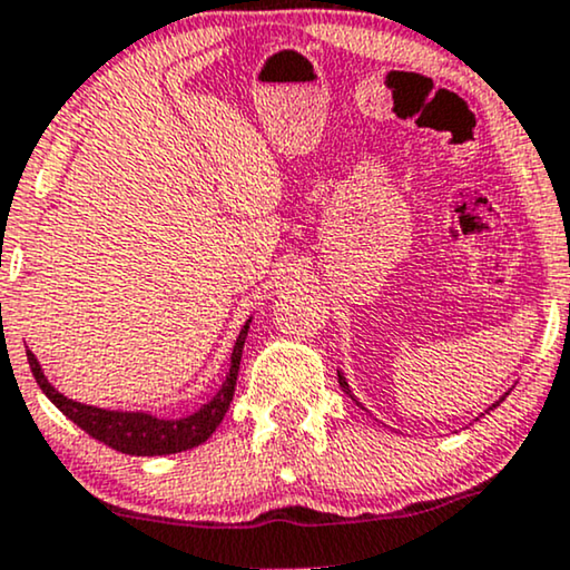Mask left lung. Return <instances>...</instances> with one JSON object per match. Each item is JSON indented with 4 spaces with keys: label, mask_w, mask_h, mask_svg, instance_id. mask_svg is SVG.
Here are the masks:
<instances>
[{
    "label": "left lung",
    "mask_w": 570,
    "mask_h": 570,
    "mask_svg": "<svg viewBox=\"0 0 570 570\" xmlns=\"http://www.w3.org/2000/svg\"><path fill=\"white\" fill-rule=\"evenodd\" d=\"M338 384H342V389H344V392H347L350 394V386H347V381H344V376H342V373H338ZM350 397H352V394H350ZM502 400H505V397H502ZM357 402V400H355ZM497 405H500V402H494V405L492 407H497ZM492 407H489V410H492Z\"/></svg>",
    "instance_id": "left-lung-1"
}]
</instances>
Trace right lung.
Here are the masks:
<instances>
[{"instance_id": "right-lung-1", "label": "right lung", "mask_w": 570, "mask_h": 570, "mask_svg": "<svg viewBox=\"0 0 570 570\" xmlns=\"http://www.w3.org/2000/svg\"><path fill=\"white\" fill-rule=\"evenodd\" d=\"M249 321L244 323L242 334L236 338L234 352H232V368H228V376L218 389V394H215L207 405H202L197 413L178 417V421H163V417H155L149 413H124V410L91 407V405H83V402L68 400L65 394H60L52 384H49L33 352L26 350V355H28V365H31L36 384L41 386V392L55 402V407H60V413L68 415L76 426H81L86 434L99 439V442L112 446V450L126 452V455H141V458L173 455V452L191 450V446H199L202 442H207V439L213 436V431L220 426L223 415H226V410L234 400L236 376H239L242 350H244V338H247V331H249Z\"/></svg>"}]
</instances>
